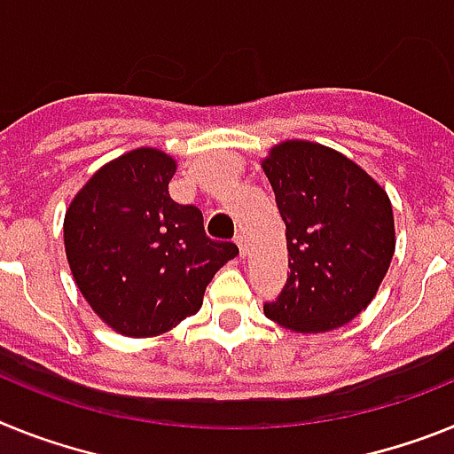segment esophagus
Segmentation results:
<instances>
[{"mask_svg": "<svg viewBox=\"0 0 454 454\" xmlns=\"http://www.w3.org/2000/svg\"><path fill=\"white\" fill-rule=\"evenodd\" d=\"M234 243H236V246H239V250H241V257H243V254H246V239H243L241 234H236L234 236Z\"/></svg>", "mask_w": 454, "mask_h": 454, "instance_id": "1", "label": "esophagus"}]
</instances>
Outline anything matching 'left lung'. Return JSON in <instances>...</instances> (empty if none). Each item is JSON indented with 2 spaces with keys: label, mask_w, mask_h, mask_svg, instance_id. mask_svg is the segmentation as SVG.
Here are the masks:
<instances>
[{
  "label": "left lung",
  "mask_w": 454,
  "mask_h": 454,
  "mask_svg": "<svg viewBox=\"0 0 454 454\" xmlns=\"http://www.w3.org/2000/svg\"><path fill=\"white\" fill-rule=\"evenodd\" d=\"M286 227L289 273L266 317L298 333L340 328L367 308L395 253L388 195L338 151L278 145L264 160Z\"/></svg>",
  "instance_id": "1"
}]
</instances>
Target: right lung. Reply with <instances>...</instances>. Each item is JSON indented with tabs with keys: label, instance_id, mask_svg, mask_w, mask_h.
I'll return each mask as SVG.
<instances>
[{
	"label": "right lung",
	"instance_id": "right-lung-1",
	"mask_svg": "<svg viewBox=\"0 0 454 454\" xmlns=\"http://www.w3.org/2000/svg\"><path fill=\"white\" fill-rule=\"evenodd\" d=\"M176 162L135 149L91 176L66 211L73 278L96 315L130 338L169 331L201 308L208 282L239 254L204 215L169 197Z\"/></svg>",
	"mask_w": 454,
	"mask_h": 454
}]
</instances>
